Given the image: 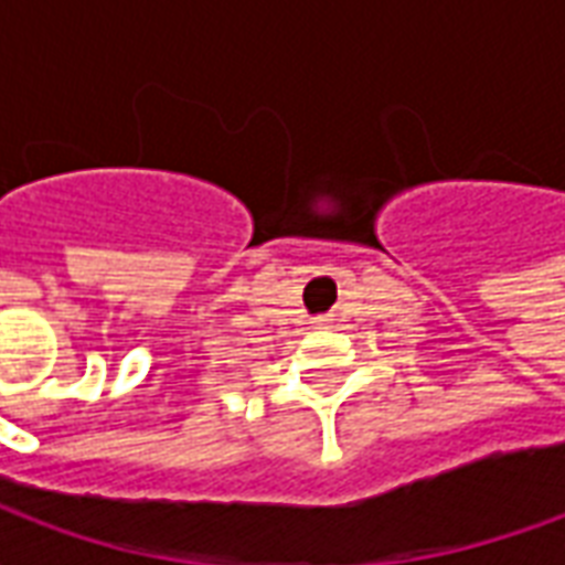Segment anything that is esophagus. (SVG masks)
<instances>
[{
    "mask_svg": "<svg viewBox=\"0 0 565 565\" xmlns=\"http://www.w3.org/2000/svg\"><path fill=\"white\" fill-rule=\"evenodd\" d=\"M318 327H320V330H327V327H330V323H327V320H318Z\"/></svg>",
    "mask_w": 565,
    "mask_h": 565,
    "instance_id": "1",
    "label": "esophagus"
}]
</instances>
